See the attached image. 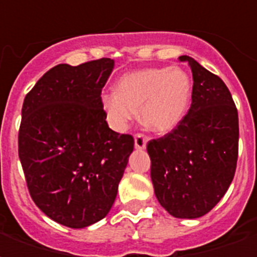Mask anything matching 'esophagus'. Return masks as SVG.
<instances>
[{
	"mask_svg": "<svg viewBox=\"0 0 257 257\" xmlns=\"http://www.w3.org/2000/svg\"><path fill=\"white\" fill-rule=\"evenodd\" d=\"M147 140H149L147 136H145V135L142 134H138L135 136V147H136L138 150H143V149H146Z\"/></svg>",
	"mask_w": 257,
	"mask_h": 257,
	"instance_id": "esophagus-1",
	"label": "esophagus"
}]
</instances>
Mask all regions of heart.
Segmentation results:
<instances>
[{
  "instance_id": "1",
  "label": "heart",
  "mask_w": 257,
  "mask_h": 257,
  "mask_svg": "<svg viewBox=\"0 0 257 257\" xmlns=\"http://www.w3.org/2000/svg\"><path fill=\"white\" fill-rule=\"evenodd\" d=\"M193 82L182 67H150L125 74L117 89L103 93L101 110L107 123L123 132L140 108L147 128L165 134L178 126L189 110Z\"/></svg>"
}]
</instances>
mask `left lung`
<instances>
[{
	"instance_id": "obj_1",
	"label": "left lung",
	"mask_w": 257,
	"mask_h": 257,
	"mask_svg": "<svg viewBox=\"0 0 257 257\" xmlns=\"http://www.w3.org/2000/svg\"><path fill=\"white\" fill-rule=\"evenodd\" d=\"M193 95L189 112L172 132L150 140L151 180L162 208L179 219L206 215L226 194L238 158V111L217 75L190 56Z\"/></svg>"
}]
</instances>
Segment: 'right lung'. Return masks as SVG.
Wrapping results in <instances>:
<instances>
[{
	"instance_id": "right-lung-1",
	"label": "right lung",
	"mask_w": 257,
	"mask_h": 257,
	"mask_svg": "<svg viewBox=\"0 0 257 257\" xmlns=\"http://www.w3.org/2000/svg\"><path fill=\"white\" fill-rule=\"evenodd\" d=\"M108 58L58 64L26 95L19 158L33 201L52 220L84 228L115 201L134 138L108 128L100 106Z\"/></svg>"
}]
</instances>
